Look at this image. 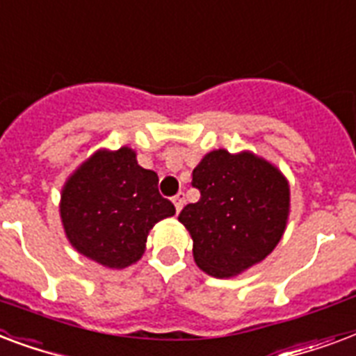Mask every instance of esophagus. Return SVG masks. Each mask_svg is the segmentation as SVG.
<instances>
[{
    "label": "esophagus",
    "mask_w": 356,
    "mask_h": 356,
    "mask_svg": "<svg viewBox=\"0 0 356 356\" xmlns=\"http://www.w3.org/2000/svg\"><path fill=\"white\" fill-rule=\"evenodd\" d=\"M172 202H175V208H176V211H180L181 208H184V202H186V195H184V193H178V195H176L175 198H172Z\"/></svg>",
    "instance_id": "34e87169"
}]
</instances>
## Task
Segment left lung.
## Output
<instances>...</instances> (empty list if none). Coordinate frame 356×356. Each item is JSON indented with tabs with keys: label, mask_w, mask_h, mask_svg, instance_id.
<instances>
[{
	"label": "left lung",
	"mask_w": 356,
	"mask_h": 356,
	"mask_svg": "<svg viewBox=\"0 0 356 356\" xmlns=\"http://www.w3.org/2000/svg\"><path fill=\"white\" fill-rule=\"evenodd\" d=\"M191 186L200 198L181 209L178 221L191 234L202 271L236 277L277 247L290 213V186L275 165L219 148L193 169Z\"/></svg>",
	"instance_id": "1"
}]
</instances>
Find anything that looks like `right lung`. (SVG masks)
I'll list each match as a JSON object with an SVG mask.
<instances>
[{
    "mask_svg": "<svg viewBox=\"0 0 356 356\" xmlns=\"http://www.w3.org/2000/svg\"><path fill=\"white\" fill-rule=\"evenodd\" d=\"M158 181L128 147L90 156L60 193V219L74 249L109 269L135 264L154 225L176 213Z\"/></svg>",
    "mask_w": 356,
    "mask_h": 356,
    "instance_id": "right-lung-1",
    "label": "right lung"
}]
</instances>
